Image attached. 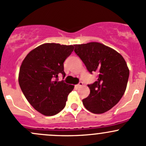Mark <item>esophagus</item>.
Instances as JSON below:
<instances>
[{"label": "esophagus", "mask_w": 146, "mask_h": 146, "mask_svg": "<svg viewBox=\"0 0 146 146\" xmlns=\"http://www.w3.org/2000/svg\"><path fill=\"white\" fill-rule=\"evenodd\" d=\"M82 85H83V82H80L79 83H78V85H77V87H82Z\"/></svg>", "instance_id": "1"}]
</instances>
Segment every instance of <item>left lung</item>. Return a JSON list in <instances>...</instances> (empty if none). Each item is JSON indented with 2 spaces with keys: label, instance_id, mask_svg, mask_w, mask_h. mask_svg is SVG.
Returning <instances> with one entry per match:
<instances>
[{
  "label": "left lung",
  "instance_id": "left-lung-1",
  "mask_svg": "<svg viewBox=\"0 0 146 146\" xmlns=\"http://www.w3.org/2000/svg\"><path fill=\"white\" fill-rule=\"evenodd\" d=\"M75 52L90 73H99L97 81L88 85L90 94L82 100L87 110L101 114L111 109L125 94L129 70L122 55L96 42L75 45Z\"/></svg>",
  "mask_w": 146,
  "mask_h": 146
}]
</instances>
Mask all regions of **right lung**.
I'll list each match as a JSON object with an SVG mask.
<instances>
[{
    "mask_svg": "<svg viewBox=\"0 0 146 146\" xmlns=\"http://www.w3.org/2000/svg\"><path fill=\"white\" fill-rule=\"evenodd\" d=\"M74 50L73 45L45 43L29 52L21 63L19 84L29 104L41 114L52 116L64 109L74 86L58 81L64 62Z\"/></svg>",
    "mask_w": 146,
    "mask_h": 146,
    "instance_id": "right-lung-1",
    "label": "right lung"
}]
</instances>
